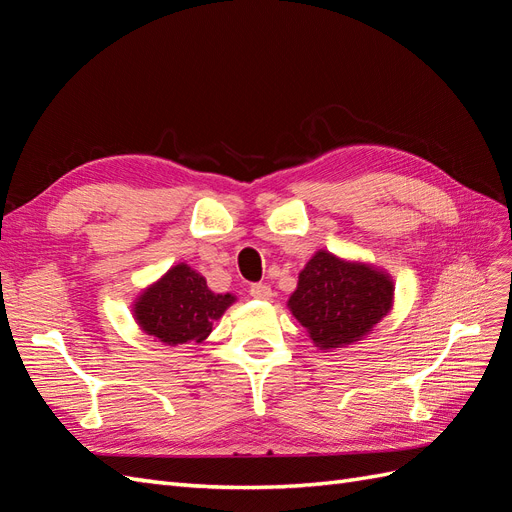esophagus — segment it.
<instances>
[{"label": "esophagus", "mask_w": 512, "mask_h": 512, "mask_svg": "<svg viewBox=\"0 0 512 512\" xmlns=\"http://www.w3.org/2000/svg\"><path fill=\"white\" fill-rule=\"evenodd\" d=\"M250 294H252L254 299L269 301L271 299V286H267V284H252L250 286Z\"/></svg>", "instance_id": "1"}]
</instances>
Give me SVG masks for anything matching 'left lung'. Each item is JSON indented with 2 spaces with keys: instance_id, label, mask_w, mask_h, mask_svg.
<instances>
[{
  "instance_id": "8db88e82",
  "label": "left lung",
  "mask_w": 512,
  "mask_h": 512,
  "mask_svg": "<svg viewBox=\"0 0 512 512\" xmlns=\"http://www.w3.org/2000/svg\"><path fill=\"white\" fill-rule=\"evenodd\" d=\"M395 282L374 262L318 250L299 273L288 309L312 344L333 352L359 344L391 314Z\"/></svg>"
}]
</instances>
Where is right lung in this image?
<instances>
[{"mask_svg": "<svg viewBox=\"0 0 512 512\" xmlns=\"http://www.w3.org/2000/svg\"><path fill=\"white\" fill-rule=\"evenodd\" d=\"M235 301V294L213 292L196 269L177 262L160 280L138 292L132 316L138 329L164 346L200 344Z\"/></svg>", "mask_w": 512, "mask_h": 512, "instance_id": "obj_1", "label": "right lung"}]
</instances>
